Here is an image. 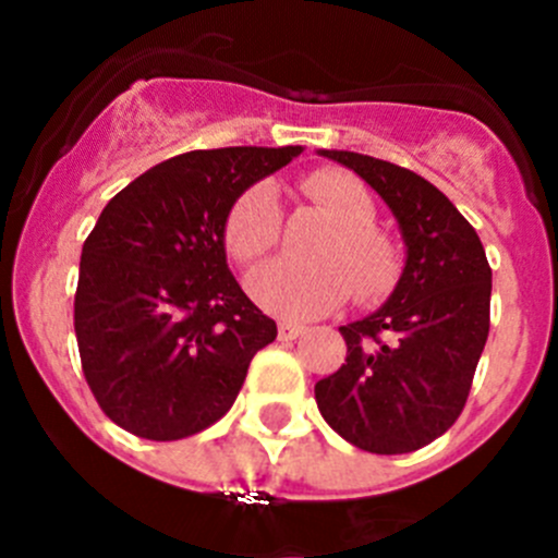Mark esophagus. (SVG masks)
Listing matches in <instances>:
<instances>
[{
  "mask_svg": "<svg viewBox=\"0 0 558 558\" xmlns=\"http://www.w3.org/2000/svg\"><path fill=\"white\" fill-rule=\"evenodd\" d=\"M307 332V327H302V324H293V322H279V340H293L299 338V335Z\"/></svg>",
  "mask_w": 558,
  "mask_h": 558,
  "instance_id": "1",
  "label": "esophagus"
}]
</instances>
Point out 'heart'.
<instances>
[{"label": "heart", "mask_w": 558, "mask_h": 558, "mask_svg": "<svg viewBox=\"0 0 558 558\" xmlns=\"http://www.w3.org/2000/svg\"><path fill=\"white\" fill-rule=\"evenodd\" d=\"M304 195L335 220L318 248L322 263L274 259L248 276V290L263 310L282 318H313L340 307L349 295L374 302L397 284L402 254L393 236L374 226L372 192L343 170H318L302 184ZM282 211L270 184L236 195L226 218V248L240 265L256 263L279 245Z\"/></svg>", "instance_id": "obj_1"}]
</instances>
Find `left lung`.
Instances as JSON below:
<instances>
[{
	"instance_id": "8db88e82",
	"label": "left lung",
	"mask_w": 558,
	"mask_h": 558,
	"mask_svg": "<svg viewBox=\"0 0 558 558\" xmlns=\"http://www.w3.org/2000/svg\"><path fill=\"white\" fill-rule=\"evenodd\" d=\"M322 156L377 190L402 229L408 259L391 299L340 327L347 363L315 383V402L360 450H422L456 425L470 397L489 338V259L470 220L413 170L363 153Z\"/></svg>"
}]
</instances>
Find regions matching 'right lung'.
<instances>
[{
    "label": "right lung",
    "instance_id": "right-lung-1",
    "mask_svg": "<svg viewBox=\"0 0 558 558\" xmlns=\"http://www.w3.org/2000/svg\"><path fill=\"white\" fill-rule=\"evenodd\" d=\"M299 153H181L108 201L83 243L75 335L88 388L113 425L179 441L234 405L276 324L226 265V218L240 192Z\"/></svg>",
    "mask_w": 558,
    "mask_h": 558
}]
</instances>
